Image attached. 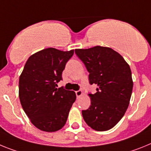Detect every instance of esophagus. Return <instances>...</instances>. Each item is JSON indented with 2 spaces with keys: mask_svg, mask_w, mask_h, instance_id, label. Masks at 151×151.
<instances>
[{
  "mask_svg": "<svg viewBox=\"0 0 151 151\" xmlns=\"http://www.w3.org/2000/svg\"><path fill=\"white\" fill-rule=\"evenodd\" d=\"M75 93L76 96H77V98H79L83 94V92H82V90H77V91L75 92Z\"/></svg>",
  "mask_w": 151,
  "mask_h": 151,
  "instance_id": "34e87169",
  "label": "esophagus"
}]
</instances>
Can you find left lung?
I'll return each instance as SVG.
<instances>
[{
  "label": "left lung",
  "mask_w": 151,
  "mask_h": 151,
  "mask_svg": "<svg viewBox=\"0 0 151 151\" xmlns=\"http://www.w3.org/2000/svg\"><path fill=\"white\" fill-rule=\"evenodd\" d=\"M75 54L90 74V84L98 86L95 93H89L91 105L82 110L83 119L94 130H109L121 120L130 102V67L121 55L107 47L75 49Z\"/></svg>",
  "instance_id": "8db88e82"
}]
</instances>
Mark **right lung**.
<instances>
[{
  "instance_id": "add662e5",
  "label": "right lung",
  "mask_w": 151,
  "mask_h": 151,
  "mask_svg": "<svg viewBox=\"0 0 151 151\" xmlns=\"http://www.w3.org/2000/svg\"><path fill=\"white\" fill-rule=\"evenodd\" d=\"M74 50L48 48L30 56L19 80V97L24 112L37 128L56 132L65 124L75 93L57 88Z\"/></svg>"
}]
</instances>
